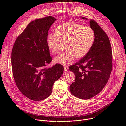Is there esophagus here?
I'll return each mask as SVG.
<instances>
[{"label": "esophagus", "mask_w": 126, "mask_h": 126, "mask_svg": "<svg viewBox=\"0 0 126 126\" xmlns=\"http://www.w3.org/2000/svg\"><path fill=\"white\" fill-rule=\"evenodd\" d=\"M64 68V70L65 71V72H66V71H67L68 70V67L67 66H65Z\"/></svg>", "instance_id": "esophagus-1"}]
</instances>
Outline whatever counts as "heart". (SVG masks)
<instances>
[{"instance_id": "b5f03b06", "label": "heart", "mask_w": 126, "mask_h": 126, "mask_svg": "<svg viewBox=\"0 0 126 126\" xmlns=\"http://www.w3.org/2000/svg\"><path fill=\"white\" fill-rule=\"evenodd\" d=\"M94 39L95 32L91 27L72 21L60 25L56 31L49 34L47 44L52 52L56 53L61 40L67 41V50L60 53L54 59L56 63L65 66L72 63L77 57L86 55L93 45Z\"/></svg>"}]
</instances>
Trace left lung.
Here are the masks:
<instances>
[{
	"instance_id": "8db88e82",
	"label": "left lung",
	"mask_w": 126,
	"mask_h": 126,
	"mask_svg": "<svg viewBox=\"0 0 126 126\" xmlns=\"http://www.w3.org/2000/svg\"><path fill=\"white\" fill-rule=\"evenodd\" d=\"M90 26L95 32L92 48L86 55L69 67L75 74L70 91L81 99H90L99 93L106 85L112 69V48L107 35L94 20H90Z\"/></svg>"
}]
</instances>
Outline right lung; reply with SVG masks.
I'll list each match as a JSON object with an SVG mask.
<instances>
[{
    "mask_svg": "<svg viewBox=\"0 0 126 126\" xmlns=\"http://www.w3.org/2000/svg\"><path fill=\"white\" fill-rule=\"evenodd\" d=\"M56 20L48 16L32 21L13 47L11 64L15 82L22 94L32 100H43L49 96L54 82L63 73V66L59 64L46 67L52 61L47 37Z\"/></svg>",
    "mask_w": 126,
    "mask_h": 126,
    "instance_id": "1",
    "label": "right lung"
}]
</instances>
